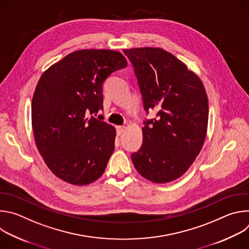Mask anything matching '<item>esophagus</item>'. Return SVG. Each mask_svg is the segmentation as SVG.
Wrapping results in <instances>:
<instances>
[{"label":"esophagus","mask_w":249,"mask_h":249,"mask_svg":"<svg viewBox=\"0 0 249 249\" xmlns=\"http://www.w3.org/2000/svg\"><path fill=\"white\" fill-rule=\"evenodd\" d=\"M125 128H126L125 126H117V127H116V130H117V135H118V136H120V135H121V134L124 132Z\"/></svg>","instance_id":"1"}]
</instances>
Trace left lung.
<instances>
[{
	"instance_id": "left-lung-1",
	"label": "left lung",
	"mask_w": 249,
	"mask_h": 249,
	"mask_svg": "<svg viewBox=\"0 0 249 249\" xmlns=\"http://www.w3.org/2000/svg\"><path fill=\"white\" fill-rule=\"evenodd\" d=\"M133 65L146 120L143 145L131 155L137 171L155 183L183 175L199 155L207 134L209 104L199 77L171 53L153 47L123 50Z\"/></svg>"
}]
</instances>
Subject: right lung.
Segmentation results:
<instances>
[{"instance_id": "1", "label": "right lung", "mask_w": 249, "mask_h": 249, "mask_svg": "<svg viewBox=\"0 0 249 249\" xmlns=\"http://www.w3.org/2000/svg\"><path fill=\"white\" fill-rule=\"evenodd\" d=\"M127 66L118 51L78 50L47 69L33 93L31 123L36 147L60 179L87 185L102 175L114 151L115 128L89 116L103 109L102 85Z\"/></svg>"}]
</instances>
